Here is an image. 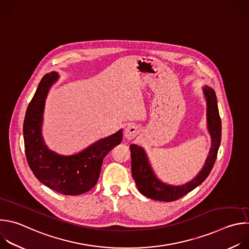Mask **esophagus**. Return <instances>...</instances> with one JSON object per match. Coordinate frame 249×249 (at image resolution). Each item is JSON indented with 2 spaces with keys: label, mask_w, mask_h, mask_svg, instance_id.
I'll list each match as a JSON object with an SVG mask.
<instances>
[{
  "label": "esophagus",
  "mask_w": 249,
  "mask_h": 249,
  "mask_svg": "<svg viewBox=\"0 0 249 249\" xmlns=\"http://www.w3.org/2000/svg\"><path fill=\"white\" fill-rule=\"evenodd\" d=\"M138 135H139V129H138L135 125H129V126L125 129L124 137H125L127 140H129V141L135 139Z\"/></svg>",
  "instance_id": "esophagus-1"
}]
</instances>
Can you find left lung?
Here are the masks:
<instances>
[{"label":"left lung","mask_w":249,"mask_h":249,"mask_svg":"<svg viewBox=\"0 0 249 249\" xmlns=\"http://www.w3.org/2000/svg\"><path fill=\"white\" fill-rule=\"evenodd\" d=\"M203 91L207 102L208 129L212 138V146L205 161L204 167L201 169L199 174L190 183L179 187L165 185L154 176L143 149L137 144H131L130 149L132 158V175L140 193L144 196L154 200L166 202L177 200L195 190L210 174L216 161L218 149L221 143L222 123L217 107L215 92L209 87H205Z\"/></svg>","instance_id":"1"}]
</instances>
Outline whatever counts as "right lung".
<instances>
[{
	"instance_id": "1",
	"label": "right lung",
	"mask_w": 249,
	"mask_h": 249,
	"mask_svg": "<svg viewBox=\"0 0 249 249\" xmlns=\"http://www.w3.org/2000/svg\"><path fill=\"white\" fill-rule=\"evenodd\" d=\"M56 79L55 72L46 74L29 103L23 123L25 155L30 169L42 184L59 194L77 196L96 186L103 160L121 142L122 130L75 155L62 156L48 149L42 139L41 126L46 97Z\"/></svg>"
}]
</instances>
